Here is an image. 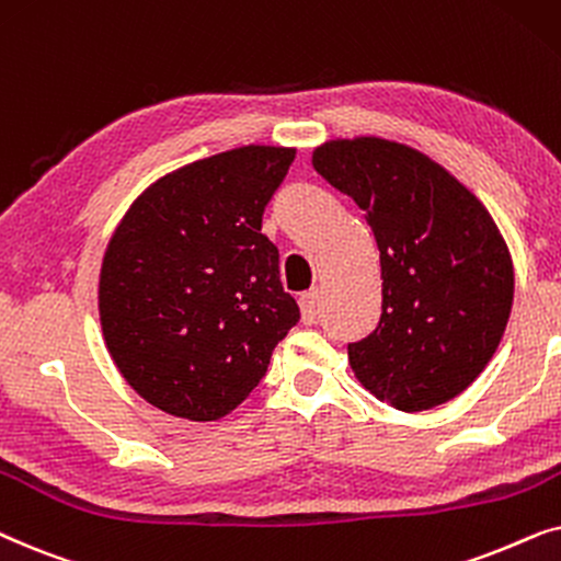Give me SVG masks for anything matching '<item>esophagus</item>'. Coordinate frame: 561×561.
Returning <instances> with one entry per match:
<instances>
[{"label":"esophagus","mask_w":561,"mask_h":561,"mask_svg":"<svg viewBox=\"0 0 561 561\" xmlns=\"http://www.w3.org/2000/svg\"><path fill=\"white\" fill-rule=\"evenodd\" d=\"M318 305H320V293L318 289H310L300 297V310H302V323L312 325L318 318Z\"/></svg>","instance_id":"1"}]
</instances>
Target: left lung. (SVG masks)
<instances>
[{"mask_svg":"<svg viewBox=\"0 0 561 561\" xmlns=\"http://www.w3.org/2000/svg\"><path fill=\"white\" fill-rule=\"evenodd\" d=\"M312 167L364 210L382 266V316L348 343L358 382L415 413L480 377L513 308V261L495 220L449 171L382 138L331 140Z\"/></svg>","mask_w":561,"mask_h":561,"instance_id":"8db88e82","label":"left lung"}]
</instances>
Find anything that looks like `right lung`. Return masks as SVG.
Instances as JSON below:
<instances>
[{
  "label": "right lung",
  "mask_w": 561,
  "mask_h": 561,
  "mask_svg": "<svg viewBox=\"0 0 561 561\" xmlns=\"http://www.w3.org/2000/svg\"><path fill=\"white\" fill-rule=\"evenodd\" d=\"M295 148L243 146L148 186L104 251L100 320L110 356L163 413L218 421L266 375L300 320L261 233Z\"/></svg>",
  "instance_id": "obj_1"
}]
</instances>
